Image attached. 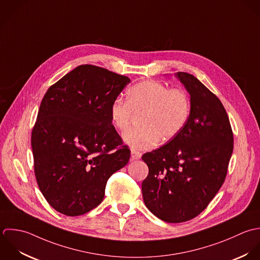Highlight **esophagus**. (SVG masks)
Listing matches in <instances>:
<instances>
[{
	"instance_id": "34e87169",
	"label": "esophagus",
	"mask_w": 260,
	"mask_h": 260,
	"mask_svg": "<svg viewBox=\"0 0 260 260\" xmlns=\"http://www.w3.org/2000/svg\"><path fill=\"white\" fill-rule=\"evenodd\" d=\"M141 157V153L136 150H131V159L132 160H137Z\"/></svg>"
}]
</instances>
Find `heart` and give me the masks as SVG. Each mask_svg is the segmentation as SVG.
<instances>
[{"instance_id": "obj_1", "label": "heart", "mask_w": 260, "mask_h": 260, "mask_svg": "<svg viewBox=\"0 0 260 260\" xmlns=\"http://www.w3.org/2000/svg\"><path fill=\"white\" fill-rule=\"evenodd\" d=\"M127 102L116 99L110 106L112 124L120 131L131 125L134 114H142L141 128L124 134L123 141L133 150L155 146L160 138L173 139L186 124L190 114L188 95L182 89L171 88L157 82L145 81L128 88Z\"/></svg>"}]
</instances>
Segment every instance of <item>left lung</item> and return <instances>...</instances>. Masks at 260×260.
Returning a JSON list of instances; mask_svg holds the SVG:
<instances>
[{"label":"left lung","mask_w":260,"mask_h":260,"mask_svg":"<svg viewBox=\"0 0 260 260\" xmlns=\"http://www.w3.org/2000/svg\"><path fill=\"white\" fill-rule=\"evenodd\" d=\"M175 77L189 93L190 114L167 145L145 153L149 173L142 182L147 209L168 223L203 212L222 186L233 152V133L221 101L197 78Z\"/></svg>","instance_id":"left-lung-1"}]
</instances>
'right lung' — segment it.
Returning a JSON list of instances; mask_svg holds the SVG:
<instances>
[{"instance_id":"obj_1","label":"right lung","mask_w":260,"mask_h":260,"mask_svg":"<svg viewBox=\"0 0 260 260\" xmlns=\"http://www.w3.org/2000/svg\"><path fill=\"white\" fill-rule=\"evenodd\" d=\"M130 79L85 64L48 88L32 130L38 186L57 212L84 215L99 206L109 177L130 158L110 106Z\"/></svg>"}]
</instances>
